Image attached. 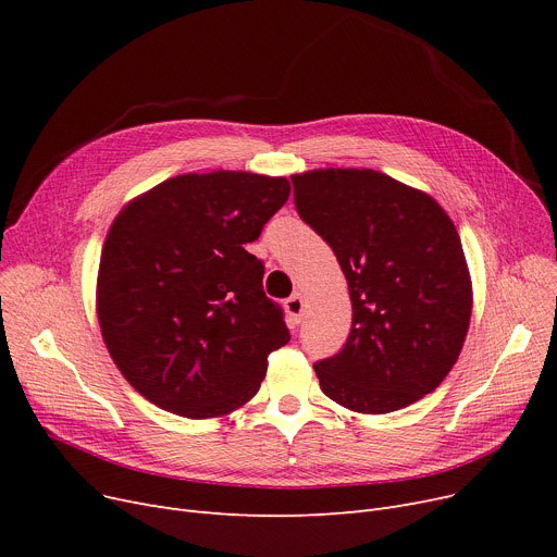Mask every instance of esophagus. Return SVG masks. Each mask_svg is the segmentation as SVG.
I'll use <instances>...</instances> for the list:
<instances>
[{"instance_id":"34e87169","label":"esophagus","mask_w":557,"mask_h":557,"mask_svg":"<svg viewBox=\"0 0 557 557\" xmlns=\"http://www.w3.org/2000/svg\"><path fill=\"white\" fill-rule=\"evenodd\" d=\"M284 309L286 313L294 318V323H300L302 320V313H305V298L300 294H294L286 302H284Z\"/></svg>"}]
</instances>
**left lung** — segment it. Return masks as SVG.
Returning a JSON list of instances; mask_svg holds the SVG:
<instances>
[{
  "mask_svg": "<svg viewBox=\"0 0 557 557\" xmlns=\"http://www.w3.org/2000/svg\"><path fill=\"white\" fill-rule=\"evenodd\" d=\"M296 208L334 250L352 300L338 355L313 366L323 393L382 416L443 384L472 315V277L454 221L429 194L374 169L290 175Z\"/></svg>",
  "mask_w": 557,
  "mask_h": 557,
  "instance_id": "1",
  "label": "left lung"
}]
</instances>
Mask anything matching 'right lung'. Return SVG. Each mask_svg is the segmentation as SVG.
<instances>
[{"label":"right lung","instance_id":"right-lung-1","mask_svg":"<svg viewBox=\"0 0 557 557\" xmlns=\"http://www.w3.org/2000/svg\"><path fill=\"white\" fill-rule=\"evenodd\" d=\"M286 178L183 173L128 200L99 261L97 315L126 382L169 413L208 420L248 404L288 343L246 250L288 200Z\"/></svg>","mask_w":557,"mask_h":557}]
</instances>
